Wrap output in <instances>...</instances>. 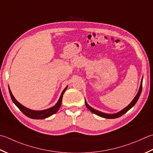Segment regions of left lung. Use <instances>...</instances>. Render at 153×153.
<instances>
[{
    "label": "left lung",
    "mask_w": 153,
    "mask_h": 153,
    "mask_svg": "<svg viewBox=\"0 0 153 153\" xmlns=\"http://www.w3.org/2000/svg\"><path fill=\"white\" fill-rule=\"evenodd\" d=\"M142 84H143V79L141 80V82H140V88H139V91L138 93H137V94L136 95V96L134 97V98L133 100V101H131V102L130 103V104L128 105V106H127L125 108H124L123 110L120 111L117 113H115V114H107V113H103V112H101L100 111H97L96 109H95L94 108H92L91 107H90L89 105L87 103V101H85V105L86 107H88V109L91 111L92 113H94V114L97 115L98 116L100 117H103V118H105V119H115V118H118L119 117L122 116L123 115H124L125 113H126L128 110H129L130 109L132 108V107L135 105V103L137 102V101H138L139 98L140 97V94H141V91H142Z\"/></svg>",
    "instance_id": "left-lung-1"
}]
</instances>
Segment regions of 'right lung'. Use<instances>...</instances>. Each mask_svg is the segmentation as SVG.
Listing matches in <instances>:
<instances>
[{"mask_svg":"<svg viewBox=\"0 0 153 153\" xmlns=\"http://www.w3.org/2000/svg\"><path fill=\"white\" fill-rule=\"evenodd\" d=\"M68 88V86L65 88L63 91L62 92L60 97H59V100L58 102L56 103V104L55 105H53V107H50L49 109H45V110H42V111H34V110H32L30 109L27 107L23 106L22 104H20L19 101H18L16 99L14 98V97L13 96V94L10 91V88H8L9 89V93H10V97L12 100H13V103L16 105V107L19 108L21 111H22L24 114L25 115H26L28 117L31 118V119H43L45 118L49 117L51 115H52L53 114L56 113L59 110V107H60L61 105H62V97H63V95H64V92Z\"/></svg>","mask_w":153,"mask_h":153,"instance_id":"add662e5","label":"right lung"}]
</instances>
